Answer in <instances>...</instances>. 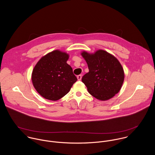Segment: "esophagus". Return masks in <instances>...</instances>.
Returning <instances> with one entry per match:
<instances>
[{
	"mask_svg": "<svg viewBox=\"0 0 155 155\" xmlns=\"http://www.w3.org/2000/svg\"><path fill=\"white\" fill-rule=\"evenodd\" d=\"M77 78H78V81H81V79H82V75L81 74H79L77 76Z\"/></svg>",
	"mask_w": 155,
	"mask_h": 155,
	"instance_id": "obj_1",
	"label": "esophagus"
}]
</instances>
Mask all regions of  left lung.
I'll use <instances>...</instances> for the list:
<instances>
[{"label": "left lung", "mask_w": 155, "mask_h": 155, "mask_svg": "<svg viewBox=\"0 0 155 155\" xmlns=\"http://www.w3.org/2000/svg\"><path fill=\"white\" fill-rule=\"evenodd\" d=\"M89 72L82 78L89 93L101 101L113 97L120 90L125 74L119 60L106 51L99 49L94 53L82 51Z\"/></svg>", "instance_id": "8db88e82"}]
</instances>
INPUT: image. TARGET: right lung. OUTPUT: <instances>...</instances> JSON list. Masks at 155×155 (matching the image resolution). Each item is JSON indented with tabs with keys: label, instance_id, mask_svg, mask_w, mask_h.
<instances>
[{
	"label": "right lung",
	"instance_id": "obj_1",
	"mask_svg": "<svg viewBox=\"0 0 155 155\" xmlns=\"http://www.w3.org/2000/svg\"><path fill=\"white\" fill-rule=\"evenodd\" d=\"M69 55L55 50L43 56L34 67L31 81L35 89L45 99L57 101L70 91L77 78L67 63Z\"/></svg>",
	"mask_w": 155,
	"mask_h": 155
}]
</instances>
